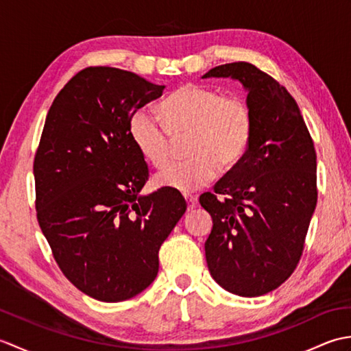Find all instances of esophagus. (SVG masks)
<instances>
[{"label": "esophagus", "mask_w": 351, "mask_h": 351, "mask_svg": "<svg viewBox=\"0 0 351 351\" xmlns=\"http://www.w3.org/2000/svg\"><path fill=\"white\" fill-rule=\"evenodd\" d=\"M184 197H185V202H187V208H189V211H190V210H193V208H195V206H196V202H197V199H196V196H191V195H185Z\"/></svg>", "instance_id": "esophagus-1"}]
</instances>
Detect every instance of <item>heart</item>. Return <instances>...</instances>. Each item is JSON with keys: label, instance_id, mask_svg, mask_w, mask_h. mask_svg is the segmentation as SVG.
<instances>
[{"label": "heart", "instance_id": "b5f03b06", "mask_svg": "<svg viewBox=\"0 0 351 351\" xmlns=\"http://www.w3.org/2000/svg\"><path fill=\"white\" fill-rule=\"evenodd\" d=\"M158 121L146 110L130 119L128 136L141 158L152 167L166 166L171 140L187 138L189 160L160 171L155 184L190 193L210 184L220 167L230 169L243 158L252 134V113L238 96H223L217 88L185 84L158 107Z\"/></svg>", "mask_w": 351, "mask_h": 351}]
</instances>
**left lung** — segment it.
<instances>
[{
	"label": "left lung",
	"mask_w": 351,
	"mask_h": 351,
	"mask_svg": "<svg viewBox=\"0 0 351 351\" xmlns=\"http://www.w3.org/2000/svg\"><path fill=\"white\" fill-rule=\"evenodd\" d=\"M213 77L243 84L252 134L243 158L199 197L213 217L206 264L221 288L258 297L282 285L302 256L317 206L314 141L293 96L256 66H215L202 78Z\"/></svg>",
	"instance_id": "8db88e82"
}]
</instances>
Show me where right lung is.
I'll list each match as a JSON object with an SVG mask.
<instances>
[{
  "label": "right lung",
  "mask_w": 351,
  "mask_h": 351,
  "mask_svg": "<svg viewBox=\"0 0 351 351\" xmlns=\"http://www.w3.org/2000/svg\"><path fill=\"white\" fill-rule=\"evenodd\" d=\"M164 86L107 66L78 72L47 114L34 158L36 210L58 267L96 300L116 303L158 274V250L187 210L181 195H140L149 171L128 123Z\"/></svg>",
  "instance_id": "obj_1"
}]
</instances>
